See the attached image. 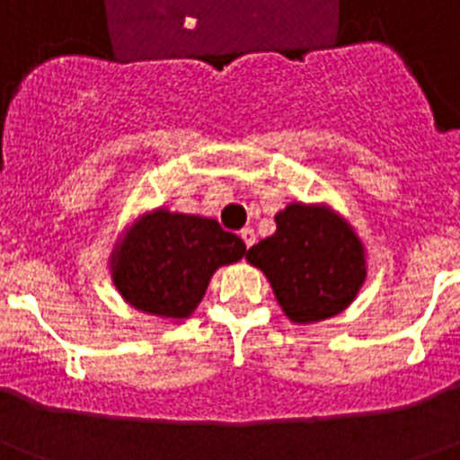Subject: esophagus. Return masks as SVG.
Listing matches in <instances>:
<instances>
[{"label":"esophagus","mask_w":460,"mask_h":460,"mask_svg":"<svg viewBox=\"0 0 460 460\" xmlns=\"http://www.w3.org/2000/svg\"><path fill=\"white\" fill-rule=\"evenodd\" d=\"M239 237L243 239V243H246L249 249L255 243V233H253V230H251V227H243L242 233H239Z\"/></svg>","instance_id":"34e87169"}]
</instances>
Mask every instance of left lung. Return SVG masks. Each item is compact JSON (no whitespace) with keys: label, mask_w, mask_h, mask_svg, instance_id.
I'll return each mask as SVG.
<instances>
[{"label":"left lung","mask_w":460,"mask_h":460,"mask_svg":"<svg viewBox=\"0 0 460 460\" xmlns=\"http://www.w3.org/2000/svg\"><path fill=\"white\" fill-rule=\"evenodd\" d=\"M274 221L276 233L251 246L246 260L267 276L288 318L311 324L350 306L367 279V255L350 223L304 202L288 205Z\"/></svg>","instance_id":"left-lung-1"}]
</instances>
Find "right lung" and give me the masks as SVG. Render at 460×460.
Masks as SVG:
<instances>
[{
	"instance_id": "add662e5",
	"label": "right lung",
	"mask_w": 460,
	"mask_h": 460,
	"mask_svg": "<svg viewBox=\"0 0 460 460\" xmlns=\"http://www.w3.org/2000/svg\"><path fill=\"white\" fill-rule=\"evenodd\" d=\"M246 243L214 218L156 209L145 214L110 255L112 283L133 308L184 320L202 302L218 267L233 265Z\"/></svg>"
}]
</instances>
